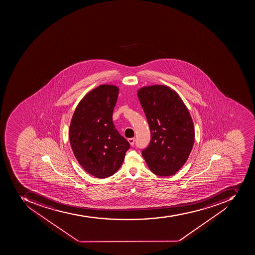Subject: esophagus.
<instances>
[{"mask_svg": "<svg viewBox=\"0 0 255 255\" xmlns=\"http://www.w3.org/2000/svg\"><path fill=\"white\" fill-rule=\"evenodd\" d=\"M128 142H129V143H130V144L131 145V146H133V145H134V138H128Z\"/></svg>", "mask_w": 255, "mask_h": 255, "instance_id": "1", "label": "esophagus"}]
</instances>
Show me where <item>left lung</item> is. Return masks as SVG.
<instances>
[{"mask_svg": "<svg viewBox=\"0 0 255 255\" xmlns=\"http://www.w3.org/2000/svg\"><path fill=\"white\" fill-rule=\"evenodd\" d=\"M138 97L150 130V142L142 150L149 169L171 176L185 164L195 142L192 118L178 93L166 85L138 89Z\"/></svg>", "mask_w": 255, "mask_h": 255, "instance_id": "left-lung-1", "label": "left lung"}]
</instances>
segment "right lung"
Wrapping results in <instances>:
<instances>
[{
    "label": "right lung",
    "instance_id": "right-lung-1",
    "mask_svg": "<svg viewBox=\"0 0 255 255\" xmlns=\"http://www.w3.org/2000/svg\"><path fill=\"white\" fill-rule=\"evenodd\" d=\"M118 95V87L113 84L91 91L76 107L69 127L75 157L87 172L99 179L114 175L130 147L113 124Z\"/></svg>",
    "mask_w": 255,
    "mask_h": 255
}]
</instances>
